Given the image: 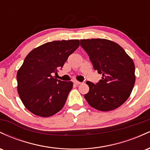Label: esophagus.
Segmentation results:
<instances>
[{"mask_svg":"<svg viewBox=\"0 0 150 150\" xmlns=\"http://www.w3.org/2000/svg\"><path fill=\"white\" fill-rule=\"evenodd\" d=\"M73 83L76 85H79L80 84H81V82H78V81H77V80H75V81H73Z\"/></svg>","mask_w":150,"mask_h":150,"instance_id":"34e87169","label":"esophagus"}]
</instances>
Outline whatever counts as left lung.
<instances>
[{"label": "left lung", "mask_w": 150, "mask_h": 150, "mask_svg": "<svg viewBox=\"0 0 150 150\" xmlns=\"http://www.w3.org/2000/svg\"><path fill=\"white\" fill-rule=\"evenodd\" d=\"M94 70L102 77L94 85L87 81L89 90L85 94L95 109L109 111L121 106L130 97L135 82V65L121 46L105 39H81Z\"/></svg>", "instance_id": "8db88e82"}]
</instances>
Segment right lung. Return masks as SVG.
<instances>
[{"label":"right lung","instance_id":"1","mask_svg":"<svg viewBox=\"0 0 150 150\" xmlns=\"http://www.w3.org/2000/svg\"><path fill=\"white\" fill-rule=\"evenodd\" d=\"M79 46L78 39L53 41L35 48L26 56L17 73L18 92L31 113L49 117L63 108L73 84L53 75Z\"/></svg>","mask_w":150,"mask_h":150}]
</instances>
